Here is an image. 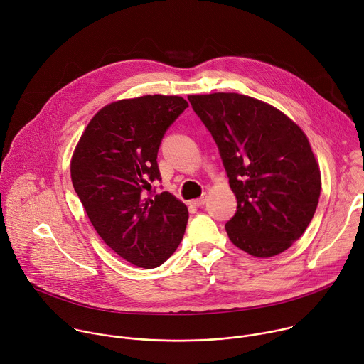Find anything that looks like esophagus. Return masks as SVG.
I'll use <instances>...</instances> for the list:
<instances>
[{"instance_id":"obj_1","label":"esophagus","mask_w":364,"mask_h":364,"mask_svg":"<svg viewBox=\"0 0 364 364\" xmlns=\"http://www.w3.org/2000/svg\"><path fill=\"white\" fill-rule=\"evenodd\" d=\"M205 201H207V196H204V194H203L200 198H196V200L193 201V204H194L196 207H201V205H204V203H205Z\"/></svg>"}]
</instances>
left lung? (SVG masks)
Wrapping results in <instances>:
<instances>
[{
    "instance_id": "left-lung-1",
    "label": "left lung",
    "mask_w": 364,
    "mask_h": 364,
    "mask_svg": "<svg viewBox=\"0 0 364 364\" xmlns=\"http://www.w3.org/2000/svg\"><path fill=\"white\" fill-rule=\"evenodd\" d=\"M212 134L237 210L226 223L235 246L271 257L296 242L314 218L321 176L301 128L268 103L239 93L190 95Z\"/></svg>"
}]
</instances>
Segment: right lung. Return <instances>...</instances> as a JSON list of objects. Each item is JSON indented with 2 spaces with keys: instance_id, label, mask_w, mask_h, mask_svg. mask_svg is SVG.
Returning a JSON list of instances; mask_svg holds the SVG:
<instances>
[{
  "instance_id": "1",
  "label": "right lung",
  "mask_w": 364,
  "mask_h": 364,
  "mask_svg": "<svg viewBox=\"0 0 364 364\" xmlns=\"http://www.w3.org/2000/svg\"><path fill=\"white\" fill-rule=\"evenodd\" d=\"M187 107L164 95L114 102L92 118L72 157V183L95 230L141 268L163 265L186 232V204L168 191L145 190L161 181V141Z\"/></svg>"
}]
</instances>
